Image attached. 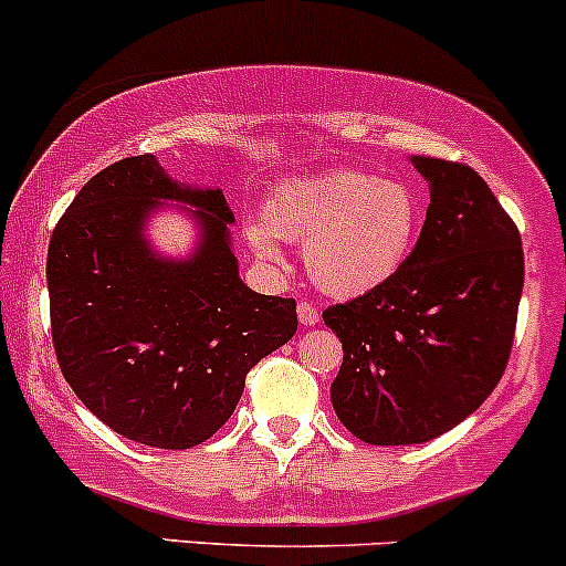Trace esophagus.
Wrapping results in <instances>:
<instances>
[{
	"instance_id": "34e87169",
	"label": "esophagus",
	"mask_w": 566,
	"mask_h": 566,
	"mask_svg": "<svg viewBox=\"0 0 566 566\" xmlns=\"http://www.w3.org/2000/svg\"><path fill=\"white\" fill-rule=\"evenodd\" d=\"M296 316H300V322L305 324V326H313V324L318 322V307L313 305V302L302 300L300 305H296Z\"/></svg>"
}]
</instances>
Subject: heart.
<instances>
[{"mask_svg": "<svg viewBox=\"0 0 566 566\" xmlns=\"http://www.w3.org/2000/svg\"><path fill=\"white\" fill-rule=\"evenodd\" d=\"M264 220L244 234L264 259H277V237L302 242L307 275L332 296H359L392 281L409 261L422 203L403 179L357 168L289 179L266 201Z\"/></svg>", "mask_w": 566, "mask_h": 566, "instance_id": "obj_1", "label": "heart"}]
</instances>
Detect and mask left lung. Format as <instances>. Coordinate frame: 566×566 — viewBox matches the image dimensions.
Returning a JSON list of instances; mask_svg holds the SVG:
<instances>
[{
	"instance_id": "1",
	"label": "left lung",
	"mask_w": 566,
	"mask_h": 566,
	"mask_svg": "<svg viewBox=\"0 0 566 566\" xmlns=\"http://www.w3.org/2000/svg\"><path fill=\"white\" fill-rule=\"evenodd\" d=\"M430 182L403 270L324 311L340 337L337 419L365 444H424L485 403L510 363L523 291L515 220L465 163L413 157Z\"/></svg>"
}]
</instances>
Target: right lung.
Listing matches in <instances>:
<instances>
[{"label": "right lung", "instance_id": "right-lung-1", "mask_svg": "<svg viewBox=\"0 0 566 566\" xmlns=\"http://www.w3.org/2000/svg\"><path fill=\"white\" fill-rule=\"evenodd\" d=\"M160 197L199 207L205 242L190 262H160L140 237ZM229 203L179 188L153 155L90 179L49 242L51 337L81 403L125 439L188 450L218 433L244 376L296 332V302L240 281Z\"/></svg>", "mask_w": 566, "mask_h": 566}]
</instances>
